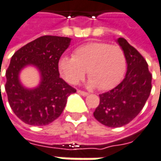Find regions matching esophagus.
I'll use <instances>...</instances> for the list:
<instances>
[{
	"instance_id": "34e87169",
	"label": "esophagus",
	"mask_w": 161,
	"mask_h": 161,
	"mask_svg": "<svg viewBox=\"0 0 161 161\" xmlns=\"http://www.w3.org/2000/svg\"><path fill=\"white\" fill-rule=\"evenodd\" d=\"M78 93H80V95H82V96H86V95H88V92H84V91L78 90Z\"/></svg>"
}]
</instances>
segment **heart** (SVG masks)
<instances>
[{
	"instance_id": "heart-1",
	"label": "heart",
	"mask_w": 161,
	"mask_h": 161,
	"mask_svg": "<svg viewBox=\"0 0 161 161\" xmlns=\"http://www.w3.org/2000/svg\"><path fill=\"white\" fill-rule=\"evenodd\" d=\"M127 61L123 50L118 45L107 42H89L79 46L73 57H62L59 69L69 84L79 83L88 72L89 86L101 91L116 87L122 80Z\"/></svg>"
}]
</instances>
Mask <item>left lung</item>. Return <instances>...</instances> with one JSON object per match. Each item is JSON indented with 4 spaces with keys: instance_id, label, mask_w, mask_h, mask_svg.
<instances>
[{
    "instance_id": "obj_1",
    "label": "left lung",
    "mask_w": 161,
    "mask_h": 161,
    "mask_svg": "<svg viewBox=\"0 0 161 161\" xmlns=\"http://www.w3.org/2000/svg\"><path fill=\"white\" fill-rule=\"evenodd\" d=\"M117 42L125 53L127 72L118 86L99 94L100 103L93 112L100 123L112 128L131 121L143 109L152 88V75L142 54L124 38Z\"/></svg>"
}]
</instances>
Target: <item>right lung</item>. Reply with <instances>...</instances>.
<instances>
[{
  "label": "right lung",
  "mask_w": 161,
  "mask_h": 161,
  "mask_svg": "<svg viewBox=\"0 0 161 161\" xmlns=\"http://www.w3.org/2000/svg\"><path fill=\"white\" fill-rule=\"evenodd\" d=\"M70 38L42 36L17 50L11 58L5 76V91L12 110L22 121L33 126L47 125L64 110L68 97L76 92L59 77L58 62L70 44ZM33 65L41 74L40 84L25 88L19 73L25 66Z\"/></svg>",
  "instance_id": "add662e5"
}]
</instances>
